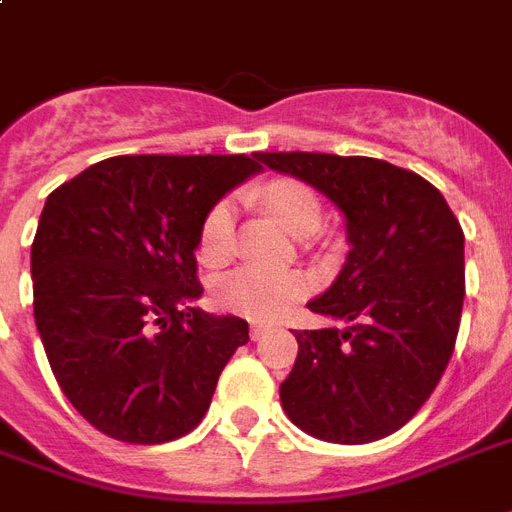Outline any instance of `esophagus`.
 <instances>
[{
  "label": "esophagus",
  "mask_w": 512,
  "mask_h": 512,
  "mask_svg": "<svg viewBox=\"0 0 512 512\" xmlns=\"http://www.w3.org/2000/svg\"><path fill=\"white\" fill-rule=\"evenodd\" d=\"M249 335H252V340H260L263 335H268V327H263V324H252Z\"/></svg>",
  "instance_id": "obj_1"
}]
</instances>
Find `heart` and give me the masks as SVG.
<instances>
[{
    "mask_svg": "<svg viewBox=\"0 0 512 512\" xmlns=\"http://www.w3.org/2000/svg\"><path fill=\"white\" fill-rule=\"evenodd\" d=\"M265 207L287 225L289 231L305 233L319 228L321 201L311 185L300 180H273L257 193ZM233 241V204L217 201L209 209L199 233V252L207 263H220L231 252ZM217 300L223 308L249 319L271 321L279 319L308 295V279L297 271H279L265 265H241L236 271L225 273L217 281Z\"/></svg>",
    "mask_w": 512,
    "mask_h": 512,
    "instance_id": "obj_1",
    "label": "heart"
}]
</instances>
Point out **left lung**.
<instances>
[{
	"instance_id": "8db88e82",
	"label": "left lung",
	"mask_w": 512,
	"mask_h": 512,
	"mask_svg": "<svg viewBox=\"0 0 512 512\" xmlns=\"http://www.w3.org/2000/svg\"><path fill=\"white\" fill-rule=\"evenodd\" d=\"M300 177L345 215L350 252L308 308L345 329H297L281 406L332 444H369L404 428L454 353L465 300V233L436 185L369 156L255 154Z\"/></svg>"
}]
</instances>
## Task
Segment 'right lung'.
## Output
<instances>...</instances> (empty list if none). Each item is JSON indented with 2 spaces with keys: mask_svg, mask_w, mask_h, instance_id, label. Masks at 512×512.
<instances>
[{
  "mask_svg": "<svg viewBox=\"0 0 512 512\" xmlns=\"http://www.w3.org/2000/svg\"><path fill=\"white\" fill-rule=\"evenodd\" d=\"M260 172L244 154L114 156L47 196L34 319L60 390L100 433L164 444L207 414L249 324L191 308L201 223Z\"/></svg>",
  "mask_w": 512,
  "mask_h": 512,
  "instance_id": "right-lung-1",
  "label": "right lung"
}]
</instances>
